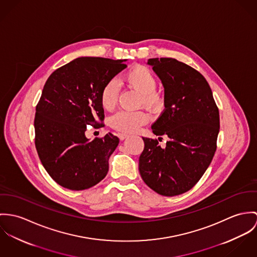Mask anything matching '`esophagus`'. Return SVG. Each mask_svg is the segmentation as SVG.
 Masks as SVG:
<instances>
[{"label":"esophagus","instance_id":"34e87169","mask_svg":"<svg viewBox=\"0 0 257 257\" xmlns=\"http://www.w3.org/2000/svg\"><path fill=\"white\" fill-rule=\"evenodd\" d=\"M118 137H119V139H120V140H124V139L128 138V137H129V135L124 134V133H119V134H118Z\"/></svg>","mask_w":257,"mask_h":257}]
</instances>
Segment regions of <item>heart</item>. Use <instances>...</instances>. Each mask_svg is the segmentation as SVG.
<instances>
[{"label": "heart", "mask_w": 257, "mask_h": 257, "mask_svg": "<svg viewBox=\"0 0 257 257\" xmlns=\"http://www.w3.org/2000/svg\"><path fill=\"white\" fill-rule=\"evenodd\" d=\"M125 81L142 94L143 102L148 106H155L159 102L155 93L157 79L146 67L138 66L130 70ZM119 84L116 80L108 81L100 91V103L106 110L112 109L117 102ZM148 121V115L142 111H119L110 118V125L120 132L134 133Z\"/></svg>", "instance_id": "1"}]
</instances>
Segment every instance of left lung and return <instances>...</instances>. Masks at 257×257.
I'll return each instance as SVG.
<instances>
[{
	"instance_id": "obj_1",
	"label": "left lung",
	"mask_w": 257,
	"mask_h": 257,
	"mask_svg": "<svg viewBox=\"0 0 257 257\" xmlns=\"http://www.w3.org/2000/svg\"><path fill=\"white\" fill-rule=\"evenodd\" d=\"M147 64L165 88V110L152 125L153 133L169 140L162 148L157 140L143 138L139 171L154 191L175 196L190 190L210 166L220 115L211 87L198 71L172 58H153Z\"/></svg>"
}]
</instances>
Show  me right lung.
<instances>
[{
	"instance_id": "right-lung-1",
	"label": "right lung",
	"mask_w": 257,
	"mask_h": 257,
	"mask_svg": "<svg viewBox=\"0 0 257 257\" xmlns=\"http://www.w3.org/2000/svg\"><path fill=\"white\" fill-rule=\"evenodd\" d=\"M127 60L80 57L46 81L34 118L35 147L44 169L59 185L84 190L101 181L119 139L108 133L89 140L86 126L104 118L103 86L126 68Z\"/></svg>"
}]
</instances>
